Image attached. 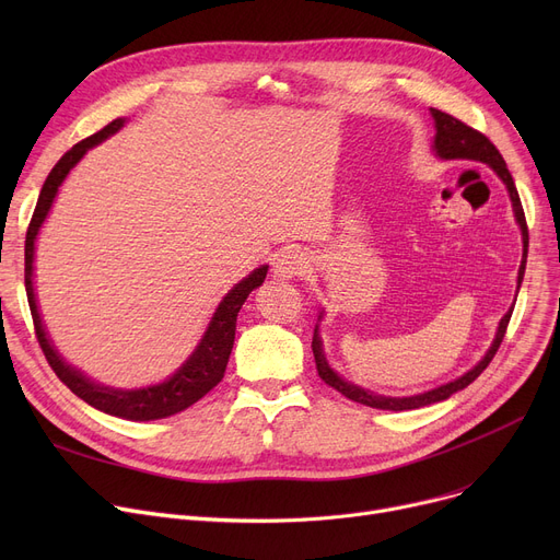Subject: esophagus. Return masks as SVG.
<instances>
[{"label":"esophagus","instance_id":"34e87169","mask_svg":"<svg viewBox=\"0 0 560 560\" xmlns=\"http://www.w3.org/2000/svg\"><path fill=\"white\" fill-rule=\"evenodd\" d=\"M272 270L281 279H292V277H302L306 270V256L298 247H285L275 254L272 258Z\"/></svg>","mask_w":560,"mask_h":560}]
</instances>
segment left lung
Wrapping results in <instances>:
<instances>
[{
  "label": "left lung",
  "instance_id": "obj_1",
  "mask_svg": "<svg viewBox=\"0 0 560 560\" xmlns=\"http://www.w3.org/2000/svg\"><path fill=\"white\" fill-rule=\"evenodd\" d=\"M431 115L435 120V140H433V147H435V154L440 159H467V161H479V163H488L499 176H502V182L506 184L509 192H511V201H513V211H515V218L520 222V229H522V238H524V258H522V265H520V277H517V283H522V277H524V268H526V247H528V229H526V218H524V209H522V201H520V195H517V188H515V182L513 176L506 167V161L504 156L499 154L497 147L490 142V138L481 131H477L475 127L465 125L463 120H458V117L445 113V110H438V108H431ZM511 315H513V308L502 317V322H499V329H497V338L492 342V347L488 349V354L479 361V365H475L472 370H469L467 374H463L460 378L452 381V384L447 386H440L435 390H429L424 395H416V397H381V395H372L359 386H351L347 384V381H342L325 361V354H322V342H319V336H317V329H315V336H313V357H315V368H317V374L319 378L325 381L327 386H331L334 390H338L340 395H345L347 399L351 401H359V404H365L370 408H381V410H413V408H422V406H429V404H435V401H443L447 397H452L454 393L463 390L465 386L472 384V381L490 365V361L494 359L499 345H502L504 336H506V329H509V322H511Z\"/></svg>",
  "mask_w": 560,
  "mask_h": 560
}]
</instances>
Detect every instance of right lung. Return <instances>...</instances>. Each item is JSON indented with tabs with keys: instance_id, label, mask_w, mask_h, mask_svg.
I'll list each match as a JSON object with an SVG mask.
<instances>
[{
	"instance_id": "right-lung-1",
	"label": "right lung",
	"mask_w": 560,
	"mask_h": 560,
	"mask_svg": "<svg viewBox=\"0 0 560 560\" xmlns=\"http://www.w3.org/2000/svg\"><path fill=\"white\" fill-rule=\"evenodd\" d=\"M125 125L122 117L108 122L104 129H100L97 133L83 138L81 142H77L72 150H68L61 161H58L51 172L47 174V179L43 184L36 211L32 215V222H28L26 229V241H24V288H26V300H28V308H32V317H34V329H36V338L38 345L43 349V354L49 363V368L56 372V376L63 381V384L85 404L95 406L97 410H104L108 416L115 418H125V420H161V418H170L174 413H182L188 406H192L195 401H199L206 393H211L224 376L229 357H231V347H233V338H235V317H238L241 306L245 304V300L249 298V292L254 288H258L265 281V275H268V265L254 270L247 279H243L238 285H235L229 295L222 300V304L218 306L209 331L203 334L199 347L195 349V354L184 363V368L176 372L172 378H167L165 384L161 386H152V388H142V390H108L104 386L93 384L88 381L83 374H79L77 370H72L70 365H66L61 361V357L56 354L54 347L49 345L43 322L36 308V298H34V285H32V265H34V243L38 229L49 211V206L56 197L58 186L66 179V174L72 170V165L91 150L93 144L102 142L104 138H108L110 133H115Z\"/></svg>"
}]
</instances>
